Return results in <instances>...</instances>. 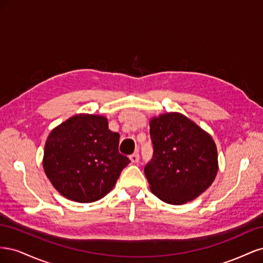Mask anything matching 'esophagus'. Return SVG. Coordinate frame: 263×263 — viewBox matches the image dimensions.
Here are the masks:
<instances>
[{
    "label": "esophagus",
    "instance_id": "34e87169",
    "mask_svg": "<svg viewBox=\"0 0 263 263\" xmlns=\"http://www.w3.org/2000/svg\"><path fill=\"white\" fill-rule=\"evenodd\" d=\"M129 159L133 163H137L139 161V155L137 153H135L129 156Z\"/></svg>",
    "mask_w": 263,
    "mask_h": 263
}]
</instances>
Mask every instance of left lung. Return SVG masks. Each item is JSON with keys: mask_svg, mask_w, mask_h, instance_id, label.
<instances>
[{"mask_svg": "<svg viewBox=\"0 0 263 263\" xmlns=\"http://www.w3.org/2000/svg\"><path fill=\"white\" fill-rule=\"evenodd\" d=\"M154 154L145 166L150 190L161 201L181 205L208 190L218 170L216 145L208 133L179 113L150 121Z\"/></svg>", "mask_w": 263, "mask_h": 263, "instance_id": "left-lung-1", "label": "left lung"}]
</instances>
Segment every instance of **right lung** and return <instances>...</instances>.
Here are the masks:
<instances>
[{"label":"right lung","mask_w":263,"mask_h":263,"mask_svg":"<svg viewBox=\"0 0 263 263\" xmlns=\"http://www.w3.org/2000/svg\"><path fill=\"white\" fill-rule=\"evenodd\" d=\"M119 134L100 115L79 114L50 133L45 145L44 170L53 187L69 200L92 203L112 191L130 162L119 154Z\"/></svg>","instance_id":"1"}]
</instances>
